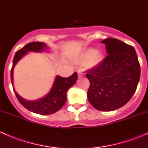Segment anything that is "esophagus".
I'll list each match as a JSON object with an SVG mask.
<instances>
[{
    "label": "esophagus",
    "mask_w": 148,
    "mask_h": 148,
    "mask_svg": "<svg viewBox=\"0 0 148 148\" xmlns=\"http://www.w3.org/2000/svg\"><path fill=\"white\" fill-rule=\"evenodd\" d=\"M83 76H84V74L82 71H78V77H83Z\"/></svg>",
    "instance_id": "esophagus-1"
}]
</instances>
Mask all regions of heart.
<instances>
[{"mask_svg":"<svg viewBox=\"0 0 148 148\" xmlns=\"http://www.w3.org/2000/svg\"><path fill=\"white\" fill-rule=\"evenodd\" d=\"M103 59L104 54L102 51H97L93 48H90L84 51L77 59V62L82 64H88L90 67H95L99 65Z\"/></svg>","mask_w":148,"mask_h":148,"instance_id":"b5f03b06","label":"heart"}]
</instances>
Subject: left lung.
Masks as SVG:
<instances>
[{"instance_id": "left-lung-1", "label": "left lung", "mask_w": 148, "mask_h": 148, "mask_svg": "<svg viewBox=\"0 0 148 148\" xmlns=\"http://www.w3.org/2000/svg\"><path fill=\"white\" fill-rule=\"evenodd\" d=\"M107 57L86 77L90 82L87 98L96 110L113 111L123 107L132 98L140 77V66L135 49L120 40L108 38Z\"/></svg>"}]
</instances>
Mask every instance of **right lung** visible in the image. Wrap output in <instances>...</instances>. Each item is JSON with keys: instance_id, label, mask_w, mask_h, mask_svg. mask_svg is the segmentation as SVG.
Returning <instances> with one entry per match:
<instances>
[{"instance_id": "1", "label": "right lung", "mask_w": 148, "mask_h": 148, "mask_svg": "<svg viewBox=\"0 0 148 148\" xmlns=\"http://www.w3.org/2000/svg\"><path fill=\"white\" fill-rule=\"evenodd\" d=\"M48 49L49 47L43 42H31L26 44L15 54L10 71V79L13 91L21 104L29 111L43 115L53 114L59 111L63 107L66 101L67 92L75 84L78 78L77 73L74 72L72 75L67 78H64L59 75L56 76L52 87L45 97L36 100L28 101L21 97L15 89L13 84V69L18 61L27 54L28 52L47 51L46 50H48Z\"/></svg>"}]
</instances>
